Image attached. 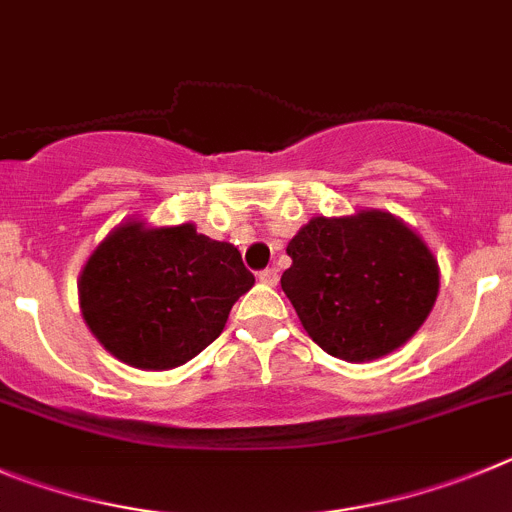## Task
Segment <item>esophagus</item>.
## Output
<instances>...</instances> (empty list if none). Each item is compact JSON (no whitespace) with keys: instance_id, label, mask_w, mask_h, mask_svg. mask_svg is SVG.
<instances>
[{"instance_id":"1","label":"esophagus","mask_w":512,"mask_h":512,"mask_svg":"<svg viewBox=\"0 0 512 512\" xmlns=\"http://www.w3.org/2000/svg\"><path fill=\"white\" fill-rule=\"evenodd\" d=\"M257 278H260V283L265 285H275L278 283V270H275V267H265V270L257 273Z\"/></svg>"}]
</instances>
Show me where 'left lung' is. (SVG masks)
I'll use <instances>...</instances> for the list:
<instances>
[{
  "label": "left lung",
  "mask_w": 512,
  "mask_h": 512,
  "mask_svg": "<svg viewBox=\"0 0 512 512\" xmlns=\"http://www.w3.org/2000/svg\"><path fill=\"white\" fill-rule=\"evenodd\" d=\"M288 255L293 265L280 285L303 329L347 362L403 347L439 296V262L388 211L313 216L288 242Z\"/></svg>",
  "instance_id": "8db88e82"
}]
</instances>
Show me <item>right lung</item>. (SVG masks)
Here are the masks:
<instances>
[{
  "label": "right lung",
  "mask_w": 512,
  "mask_h": 512,
  "mask_svg": "<svg viewBox=\"0 0 512 512\" xmlns=\"http://www.w3.org/2000/svg\"><path fill=\"white\" fill-rule=\"evenodd\" d=\"M255 285L229 242L178 227L124 222L91 252L78 303L109 354L137 370H173L224 331L239 296Z\"/></svg>",
  "instance_id": "add662e5"
}]
</instances>
